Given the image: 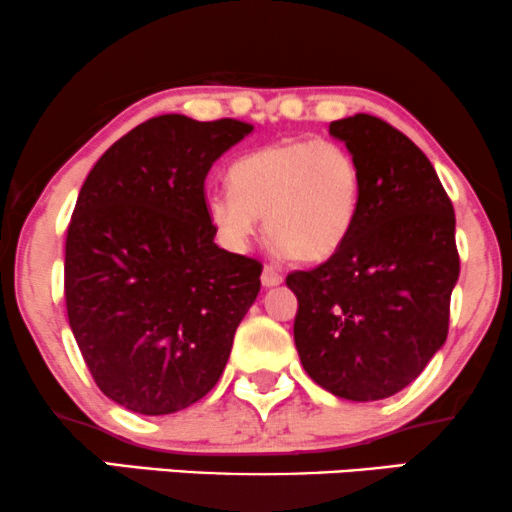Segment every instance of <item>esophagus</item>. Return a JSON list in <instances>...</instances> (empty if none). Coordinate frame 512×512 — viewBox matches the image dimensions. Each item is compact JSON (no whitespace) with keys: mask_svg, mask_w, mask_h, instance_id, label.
<instances>
[{"mask_svg":"<svg viewBox=\"0 0 512 512\" xmlns=\"http://www.w3.org/2000/svg\"><path fill=\"white\" fill-rule=\"evenodd\" d=\"M278 283H283V274L276 267H264L262 269V286L274 288Z\"/></svg>","mask_w":512,"mask_h":512,"instance_id":"1","label":"esophagus"}]
</instances>
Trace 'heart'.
Listing matches in <instances>:
<instances>
[{
  "label": "heart",
  "mask_w": 512,
  "mask_h": 512,
  "mask_svg": "<svg viewBox=\"0 0 512 512\" xmlns=\"http://www.w3.org/2000/svg\"><path fill=\"white\" fill-rule=\"evenodd\" d=\"M229 179L234 191L208 196V217L229 250H248L264 217L293 260L321 262L345 245L359 217L361 170L338 141H276L241 155Z\"/></svg>",
  "instance_id": "obj_1"
}]
</instances>
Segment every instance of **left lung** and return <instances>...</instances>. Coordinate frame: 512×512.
Returning <instances> with one entry per match:
<instances>
[{"mask_svg":"<svg viewBox=\"0 0 512 512\" xmlns=\"http://www.w3.org/2000/svg\"><path fill=\"white\" fill-rule=\"evenodd\" d=\"M361 170V208L345 245L286 283L295 347L309 378L349 401L413 383L449 333L461 260L454 205L425 153L399 129L357 113L331 122Z\"/></svg>","mask_w":512,"mask_h":512,"instance_id":"left-lung-1","label":"left lung"}]
</instances>
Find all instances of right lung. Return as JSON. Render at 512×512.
I'll return each mask as SVG.
<instances>
[{
  "mask_svg": "<svg viewBox=\"0 0 512 512\" xmlns=\"http://www.w3.org/2000/svg\"><path fill=\"white\" fill-rule=\"evenodd\" d=\"M252 132L158 115L96 160L66 236L70 331L99 390L165 416L217 385L262 264L215 243L205 177Z\"/></svg>",
  "mask_w": 512,
  "mask_h": 512,
  "instance_id": "1",
  "label": "right lung"
}]
</instances>
